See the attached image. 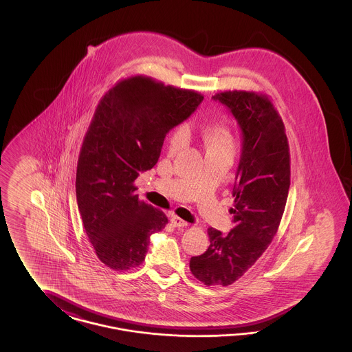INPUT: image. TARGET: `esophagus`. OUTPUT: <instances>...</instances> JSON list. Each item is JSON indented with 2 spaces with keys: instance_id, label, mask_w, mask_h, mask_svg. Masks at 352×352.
Segmentation results:
<instances>
[{
  "instance_id": "34e87169",
  "label": "esophagus",
  "mask_w": 352,
  "mask_h": 352,
  "mask_svg": "<svg viewBox=\"0 0 352 352\" xmlns=\"http://www.w3.org/2000/svg\"><path fill=\"white\" fill-rule=\"evenodd\" d=\"M170 221H171V224H173L174 227H178V228L186 227V226L188 224L187 221H184V219L178 218V217H171Z\"/></svg>"
}]
</instances>
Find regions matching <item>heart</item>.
Returning <instances> with one entry per match:
<instances>
[{"instance_id": "b5f03b06", "label": "heart", "mask_w": 352, "mask_h": 352, "mask_svg": "<svg viewBox=\"0 0 352 352\" xmlns=\"http://www.w3.org/2000/svg\"><path fill=\"white\" fill-rule=\"evenodd\" d=\"M187 129L184 125L178 126L170 137V149L173 151L182 149L187 142ZM204 140L208 151H223L234 149V140L232 129L226 122H211L204 129Z\"/></svg>"}]
</instances>
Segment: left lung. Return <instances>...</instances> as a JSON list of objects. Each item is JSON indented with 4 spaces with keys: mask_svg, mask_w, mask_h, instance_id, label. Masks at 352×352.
Segmentation results:
<instances>
[{
    "mask_svg": "<svg viewBox=\"0 0 352 352\" xmlns=\"http://www.w3.org/2000/svg\"><path fill=\"white\" fill-rule=\"evenodd\" d=\"M212 98L232 112L243 132L230 210L234 227L228 234L210 227V247L191 257L190 269L207 286H228L251 268L277 234L290 187V151L284 121L268 95L234 89Z\"/></svg>",
    "mask_w": 352,
    "mask_h": 352,
    "instance_id": "1",
    "label": "left lung"
}]
</instances>
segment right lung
<instances>
[{
    "label": "right lung",
    "mask_w": 352,
    "mask_h": 352,
    "mask_svg": "<svg viewBox=\"0 0 352 352\" xmlns=\"http://www.w3.org/2000/svg\"><path fill=\"white\" fill-rule=\"evenodd\" d=\"M201 100L194 89L135 75L99 101L79 153L75 188L85 234L108 268L142 264L151 234L166 227L168 217L134 194V181L157 164L166 133Z\"/></svg>",
    "instance_id": "add662e5"
}]
</instances>
